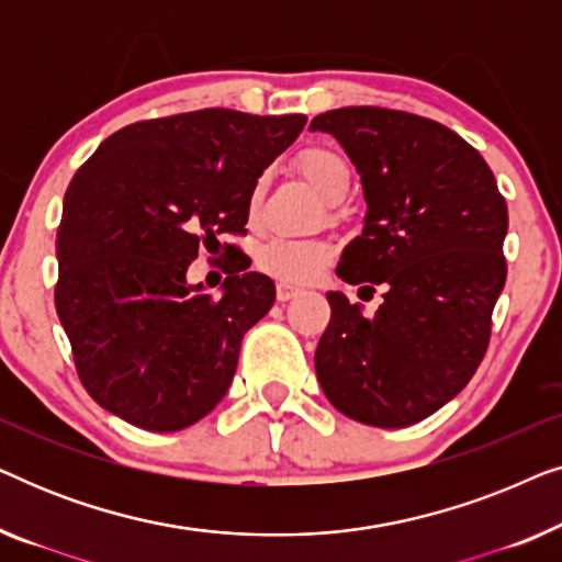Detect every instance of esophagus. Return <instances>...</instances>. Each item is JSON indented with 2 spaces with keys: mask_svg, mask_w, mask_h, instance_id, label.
I'll list each match as a JSON object with an SVG mask.
<instances>
[{
  "mask_svg": "<svg viewBox=\"0 0 562 562\" xmlns=\"http://www.w3.org/2000/svg\"><path fill=\"white\" fill-rule=\"evenodd\" d=\"M299 291H302V289L294 286V283L279 281V286H276V299H279V302H289V299H294Z\"/></svg>",
  "mask_w": 562,
  "mask_h": 562,
  "instance_id": "esophagus-1",
  "label": "esophagus"
}]
</instances>
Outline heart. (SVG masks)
Here are the masks:
<instances>
[{"label":"heart","instance_id":"b5f03b06","mask_svg":"<svg viewBox=\"0 0 562 562\" xmlns=\"http://www.w3.org/2000/svg\"><path fill=\"white\" fill-rule=\"evenodd\" d=\"M296 168L327 202H340L350 191L352 171L348 158L340 150L327 148V145H306L296 153ZM263 194L266 179L258 176L250 183L248 196H245V217H248L250 225H256L260 217ZM329 258H333V248H329V243L317 240V237H304V240L273 237V240L258 248L256 266L258 271H263L276 281L306 283L325 271Z\"/></svg>","mask_w":562,"mask_h":562}]
</instances>
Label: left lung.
<instances>
[{
  "instance_id": "1",
  "label": "left lung",
  "mask_w": 562,
  "mask_h": 562,
  "mask_svg": "<svg viewBox=\"0 0 562 562\" xmlns=\"http://www.w3.org/2000/svg\"><path fill=\"white\" fill-rule=\"evenodd\" d=\"M310 127L337 137L368 202L337 276L360 294L383 289L373 314L329 291L317 379L350 419L417 425L465 389L488 350L506 283V202L481 153L435 120L342 106Z\"/></svg>"
}]
</instances>
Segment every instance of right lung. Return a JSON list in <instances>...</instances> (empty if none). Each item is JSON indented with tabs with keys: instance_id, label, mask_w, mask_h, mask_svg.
<instances>
[{
	"instance_id": "1",
	"label": "right lung",
	"mask_w": 562,
	"mask_h": 562,
	"mask_svg": "<svg viewBox=\"0 0 562 562\" xmlns=\"http://www.w3.org/2000/svg\"><path fill=\"white\" fill-rule=\"evenodd\" d=\"M306 125L210 110L117 130L76 171L56 235V312L76 373L99 406L148 432L206 417L233 383L243 335L276 286L229 260L222 296L189 286L202 252H237L245 196ZM212 260V258H210Z\"/></svg>"
}]
</instances>
